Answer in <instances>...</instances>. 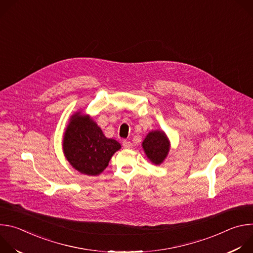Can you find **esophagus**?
<instances>
[{
  "label": "esophagus",
  "instance_id": "34e87169",
  "mask_svg": "<svg viewBox=\"0 0 253 253\" xmlns=\"http://www.w3.org/2000/svg\"><path fill=\"white\" fill-rule=\"evenodd\" d=\"M122 145H123V147H124L125 149H130V148H132V143H131L130 141H127V140H124V141H123Z\"/></svg>",
  "mask_w": 253,
  "mask_h": 253
}]
</instances>
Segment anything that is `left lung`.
<instances>
[{
    "label": "left lung",
    "instance_id": "left-lung-1",
    "mask_svg": "<svg viewBox=\"0 0 253 253\" xmlns=\"http://www.w3.org/2000/svg\"><path fill=\"white\" fill-rule=\"evenodd\" d=\"M142 148L152 164L160 165L168 156L170 140L164 131L152 130L144 138Z\"/></svg>",
    "mask_w": 253,
    "mask_h": 253
}]
</instances>
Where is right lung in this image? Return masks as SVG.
<instances>
[{"mask_svg": "<svg viewBox=\"0 0 253 253\" xmlns=\"http://www.w3.org/2000/svg\"><path fill=\"white\" fill-rule=\"evenodd\" d=\"M62 146L70 165L89 176L100 175L114 153L121 149L119 142L107 138L93 118L82 111L70 117Z\"/></svg>", "mask_w": 253, "mask_h": 253, "instance_id": "right-lung-1", "label": "right lung"}]
</instances>
